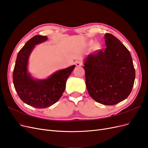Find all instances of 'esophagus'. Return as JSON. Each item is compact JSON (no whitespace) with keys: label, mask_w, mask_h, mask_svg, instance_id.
Wrapping results in <instances>:
<instances>
[{"label":"esophagus","mask_w":148,"mask_h":148,"mask_svg":"<svg viewBox=\"0 0 148 148\" xmlns=\"http://www.w3.org/2000/svg\"><path fill=\"white\" fill-rule=\"evenodd\" d=\"M75 65H76V66H81L83 65L82 62V61H79V60L75 61Z\"/></svg>","instance_id":"1"}]
</instances>
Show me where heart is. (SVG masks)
<instances>
[{"instance_id": "1", "label": "heart", "mask_w": 148, "mask_h": 148, "mask_svg": "<svg viewBox=\"0 0 148 148\" xmlns=\"http://www.w3.org/2000/svg\"><path fill=\"white\" fill-rule=\"evenodd\" d=\"M94 42H95V41H94L93 40H89V41H88V44H89V45H92V44H94ZM93 49H95V50H96V51L99 50V49H101V44L99 42H96V43H95V44H94V45H93Z\"/></svg>"}]
</instances>
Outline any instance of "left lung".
<instances>
[{"label":"left lung","instance_id":"left-lung-1","mask_svg":"<svg viewBox=\"0 0 148 148\" xmlns=\"http://www.w3.org/2000/svg\"><path fill=\"white\" fill-rule=\"evenodd\" d=\"M107 47L87 55L84 59L89 95L107 106L118 104L130 94L135 79L130 53L112 34L104 35Z\"/></svg>","mask_w":148,"mask_h":148}]
</instances>
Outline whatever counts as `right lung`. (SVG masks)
Listing matches in <instances>:
<instances>
[{"mask_svg":"<svg viewBox=\"0 0 148 148\" xmlns=\"http://www.w3.org/2000/svg\"><path fill=\"white\" fill-rule=\"evenodd\" d=\"M47 40V36L36 35L26 42L18 53L13 73V84L20 99L38 109L49 107L59 100L75 67L73 65L57 70L47 78H34L28 69L29 57L36 45Z\"/></svg>","mask_w":148,"mask_h":148,"instance_id":"add662e5","label":"right lung"}]
</instances>
